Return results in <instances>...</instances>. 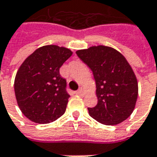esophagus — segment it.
<instances>
[{"label": "esophagus", "instance_id": "34e87169", "mask_svg": "<svg viewBox=\"0 0 157 157\" xmlns=\"http://www.w3.org/2000/svg\"><path fill=\"white\" fill-rule=\"evenodd\" d=\"M76 94H79V95H83V90L82 89H79V90H78L76 91Z\"/></svg>", "mask_w": 157, "mask_h": 157}]
</instances>
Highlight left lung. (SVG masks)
Wrapping results in <instances>:
<instances>
[{
  "instance_id": "8db88e82",
  "label": "left lung",
  "mask_w": 157,
  "mask_h": 157,
  "mask_svg": "<svg viewBox=\"0 0 157 157\" xmlns=\"http://www.w3.org/2000/svg\"><path fill=\"white\" fill-rule=\"evenodd\" d=\"M76 54L92 70L95 79L98 104L88 108L90 116L107 125L125 121L136 106L138 83L124 56L105 46L78 50Z\"/></svg>"
}]
</instances>
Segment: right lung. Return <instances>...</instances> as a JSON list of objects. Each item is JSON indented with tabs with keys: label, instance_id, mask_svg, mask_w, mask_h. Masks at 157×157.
Segmentation results:
<instances>
[{
	"label": "right lung",
	"instance_id": "obj_1",
	"mask_svg": "<svg viewBox=\"0 0 157 157\" xmlns=\"http://www.w3.org/2000/svg\"><path fill=\"white\" fill-rule=\"evenodd\" d=\"M72 53L65 48L44 46L31 54L18 69L15 94L19 108L30 121L48 124L65 113L70 95L59 68Z\"/></svg>",
	"mask_w": 157,
	"mask_h": 157
}]
</instances>
